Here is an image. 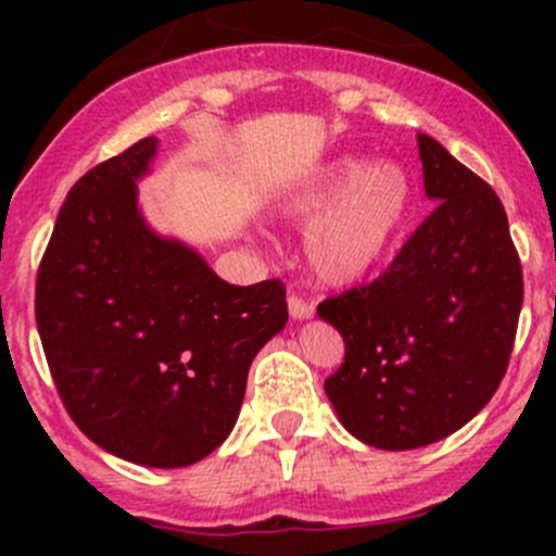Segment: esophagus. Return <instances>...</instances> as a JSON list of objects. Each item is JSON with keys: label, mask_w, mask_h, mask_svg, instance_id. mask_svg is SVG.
<instances>
[{"label": "esophagus", "mask_w": 556, "mask_h": 556, "mask_svg": "<svg viewBox=\"0 0 556 556\" xmlns=\"http://www.w3.org/2000/svg\"><path fill=\"white\" fill-rule=\"evenodd\" d=\"M288 309H290V317H293V319H306V317H312V314H314V304H312V301L301 299V295L293 293L288 299Z\"/></svg>", "instance_id": "1"}]
</instances>
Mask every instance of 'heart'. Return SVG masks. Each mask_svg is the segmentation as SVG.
I'll use <instances>...</instances> for the list:
<instances>
[{"label":"heart","instance_id":"obj_1","mask_svg":"<svg viewBox=\"0 0 556 556\" xmlns=\"http://www.w3.org/2000/svg\"><path fill=\"white\" fill-rule=\"evenodd\" d=\"M414 179L401 164L339 159L306 174L282 201L288 220L312 223L304 255L325 285H352L390 255L412 215Z\"/></svg>","mask_w":556,"mask_h":556}]
</instances>
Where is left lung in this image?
Segmentation results:
<instances>
[{"label": "left lung", "instance_id": "left-lung-1", "mask_svg": "<svg viewBox=\"0 0 556 556\" xmlns=\"http://www.w3.org/2000/svg\"><path fill=\"white\" fill-rule=\"evenodd\" d=\"M433 212L371 282L317 306L344 339L325 392L355 439L417 450L495 395L525 299L521 261L495 190L417 134Z\"/></svg>", "mask_w": 556, "mask_h": 556}]
</instances>
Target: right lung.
<instances>
[{
	"instance_id": "1",
	"label": "right lung",
	"mask_w": 556,
	"mask_h": 556,
	"mask_svg": "<svg viewBox=\"0 0 556 556\" xmlns=\"http://www.w3.org/2000/svg\"><path fill=\"white\" fill-rule=\"evenodd\" d=\"M144 137L72 185L37 268L35 317L66 414L102 450L182 468L215 452L247 371L288 323L285 285H228L137 212Z\"/></svg>"
}]
</instances>
